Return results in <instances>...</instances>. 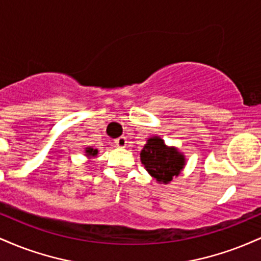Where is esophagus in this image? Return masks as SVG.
I'll list each match as a JSON object with an SVG mask.
<instances>
[{
	"instance_id": "1",
	"label": "esophagus",
	"mask_w": 261,
	"mask_h": 261,
	"mask_svg": "<svg viewBox=\"0 0 261 261\" xmlns=\"http://www.w3.org/2000/svg\"><path fill=\"white\" fill-rule=\"evenodd\" d=\"M127 143L126 141V137L125 136H121V137H118V139L115 140V145L118 146V147H125Z\"/></svg>"
}]
</instances>
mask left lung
<instances>
[{"instance_id":"1","label":"left lung","mask_w":261,"mask_h":261,"mask_svg":"<svg viewBox=\"0 0 261 261\" xmlns=\"http://www.w3.org/2000/svg\"><path fill=\"white\" fill-rule=\"evenodd\" d=\"M146 170L164 184L176 176L184 167V157L175 148L167 147L160 137H152L140 153Z\"/></svg>"}]
</instances>
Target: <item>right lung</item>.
Masks as SVG:
<instances>
[{
	"mask_svg": "<svg viewBox=\"0 0 261 261\" xmlns=\"http://www.w3.org/2000/svg\"><path fill=\"white\" fill-rule=\"evenodd\" d=\"M86 153H88V155H95L98 153V151L97 149H93V148H88L87 149V152Z\"/></svg>",
	"mask_w": 261,
	"mask_h": 261,
	"instance_id": "obj_1",
	"label": "right lung"
}]
</instances>
